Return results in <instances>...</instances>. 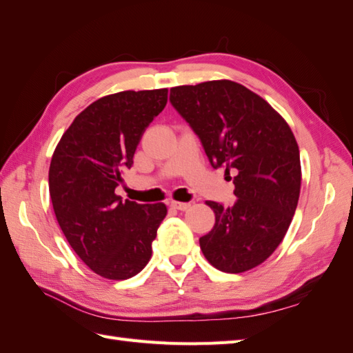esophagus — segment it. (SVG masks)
I'll use <instances>...</instances> for the list:
<instances>
[{"mask_svg": "<svg viewBox=\"0 0 353 353\" xmlns=\"http://www.w3.org/2000/svg\"><path fill=\"white\" fill-rule=\"evenodd\" d=\"M170 207L175 208V210H179V211H184L190 207L189 202H178V201H172L170 202Z\"/></svg>", "mask_w": 353, "mask_h": 353, "instance_id": "esophagus-1", "label": "esophagus"}]
</instances>
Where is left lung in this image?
<instances>
[{"mask_svg":"<svg viewBox=\"0 0 353 353\" xmlns=\"http://www.w3.org/2000/svg\"><path fill=\"white\" fill-rule=\"evenodd\" d=\"M170 103L199 136L213 168L236 172L232 207L207 201L216 222L199 239L203 256L226 273L256 268L285 237L301 193L299 146L268 101L231 80L170 89Z\"/></svg>","mask_w":353,"mask_h":353,"instance_id":"8db88e82","label":"left lung"}]
</instances>
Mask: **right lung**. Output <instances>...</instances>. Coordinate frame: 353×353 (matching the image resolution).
Returning a JSON list of instances; mask_svg holds the SVG:
<instances>
[{"label": "right lung", "instance_id": "add662e5", "mask_svg": "<svg viewBox=\"0 0 353 353\" xmlns=\"http://www.w3.org/2000/svg\"><path fill=\"white\" fill-rule=\"evenodd\" d=\"M168 89L123 90L97 99L63 132L50 164L54 213L70 248L97 275L122 281L151 260L164 203L122 202L114 189Z\"/></svg>", "mask_w": 353, "mask_h": 353}]
</instances>
